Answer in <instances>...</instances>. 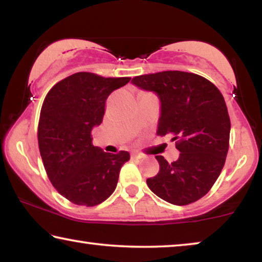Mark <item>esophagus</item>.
Wrapping results in <instances>:
<instances>
[{"mask_svg": "<svg viewBox=\"0 0 262 262\" xmlns=\"http://www.w3.org/2000/svg\"><path fill=\"white\" fill-rule=\"evenodd\" d=\"M143 158V155L139 154V152H133L132 154V159H141Z\"/></svg>", "mask_w": 262, "mask_h": 262, "instance_id": "1", "label": "esophagus"}]
</instances>
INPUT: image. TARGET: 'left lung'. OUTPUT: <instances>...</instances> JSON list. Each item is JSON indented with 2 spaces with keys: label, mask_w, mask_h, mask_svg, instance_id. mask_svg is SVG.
I'll return each instance as SVG.
<instances>
[{
  "label": "left lung",
  "mask_w": 262,
  "mask_h": 262,
  "mask_svg": "<svg viewBox=\"0 0 262 262\" xmlns=\"http://www.w3.org/2000/svg\"><path fill=\"white\" fill-rule=\"evenodd\" d=\"M132 83L158 96L157 134L173 136L180 151L172 163L156 156L159 172L147 179L148 187L172 205L198 201L215 184L228 155L231 123L223 96L205 77L178 70L141 75Z\"/></svg>",
  "instance_id": "obj_1"
}]
</instances>
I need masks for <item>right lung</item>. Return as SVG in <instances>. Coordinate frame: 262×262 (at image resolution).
<instances>
[{
  "label": "right lung",
  "instance_id": "add662e5",
  "mask_svg": "<svg viewBox=\"0 0 262 262\" xmlns=\"http://www.w3.org/2000/svg\"><path fill=\"white\" fill-rule=\"evenodd\" d=\"M130 81L76 73L53 86L43 100L38 143L46 173L62 196L78 206L94 207L117 187L120 168L129 152H105L92 144L91 130L99 126L107 97Z\"/></svg>",
  "mask_w": 262,
  "mask_h": 262
}]
</instances>
